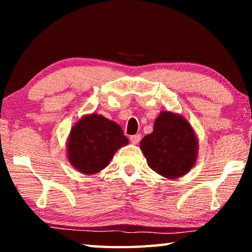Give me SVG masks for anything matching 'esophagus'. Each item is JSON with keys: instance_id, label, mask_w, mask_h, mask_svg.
Here are the masks:
<instances>
[{"instance_id": "esophagus-1", "label": "esophagus", "mask_w": 252, "mask_h": 252, "mask_svg": "<svg viewBox=\"0 0 252 252\" xmlns=\"http://www.w3.org/2000/svg\"><path fill=\"white\" fill-rule=\"evenodd\" d=\"M140 140H141V135L140 134H134L130 136V141L133 144H138Z\"/></svg>"}]
</instances>
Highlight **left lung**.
<instances>
[{
	"instance_id": "obj_1",
	"label": "left lung",
	"mask_w": 252,
	"mask_h": 252,
	"mask_svg": "<svg viewBox=\"0 0 252 252\" xmlns=\"http://www.w3.org/2000/svg\"><path fill=\"white\" fill-rule=\"evenodd\" d=\"M140 149L153 171L167 179H178L194 167L199 142L185 117L172 111H161L153 131L140 142Z\"/></svg>"
}]
</instances>
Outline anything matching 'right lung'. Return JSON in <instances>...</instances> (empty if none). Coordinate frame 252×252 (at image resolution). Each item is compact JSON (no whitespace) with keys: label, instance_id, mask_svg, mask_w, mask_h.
I'll return each mask as SVG.
<instances>
[{"label":"right lung","instance_id":"obj_1","mask_svg":"<svg viewBox=\"0 0 252 252\" xmlns=\"http://www.w3.org/2000/svg\"><path fill=\"white\" fill-rule=\"evenodd\" d=\"M129 143L122 127L97 113L76 121L66 141V157L72 167L83 174L99 173L116 152Z\"/></svg>","mask_w":252,"mask_h":252}]
</instances>
